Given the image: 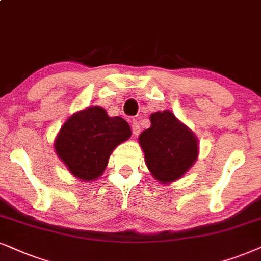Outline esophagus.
<instances>
[{
    "label": "esophagus",
    "instance_id": "34e87169",
    "mask_svg": "<svg viewBox=\"0 0 261 261\" xmlns=\"http://www.w3.org/2000/svg\"><path fill=\"white\" fill-rule=\"evenodd\" d=\"M131 128H133V134L135 135V136L140 135L141 126H140V123H138L137 120H133V123H131Z\"/></svg>",
    "mask_w": 261,
    "mask_h": 261
}]
</instances>
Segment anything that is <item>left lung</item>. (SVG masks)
I'll use <instances>...</instances> for the list:
<instances>
[{
  "label": "left lung",
  "mask_w": 261,
  "mask_h": 261,
  "mask_svg": "<svg viewBox=\"0 0 261 261\" xmlns=\"http://www.w3.org/2000/svg\"><path fill=\"white\" fill-rule=\"evenodd\" d=\"M151 126L138 137L148 170L160 183L179 179L199 154L197 138L170 111L150 115Z\"/></svg>",
  "instance_id": "8db88e82"
}]
</instances>
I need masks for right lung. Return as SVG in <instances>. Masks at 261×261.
<instances>
[{
	"label": "right lung",
	"mask_w": 261,
	"mask_h": 261,
	"mask_svg": "<svg viewBox=\"0 0 261 261\" xmlns=\"http://www.w3.org/2000/svg\"><path fill=\"white\" fill-rule=\"evenodd\" d=\"M131 136L120 117H108L100 106L74 113L55 138V151L70 172L84 182L97 179L106 169L114 148Z\"/></svg>",
	"instance_id": "right-lung-1"
}]
</instances>
